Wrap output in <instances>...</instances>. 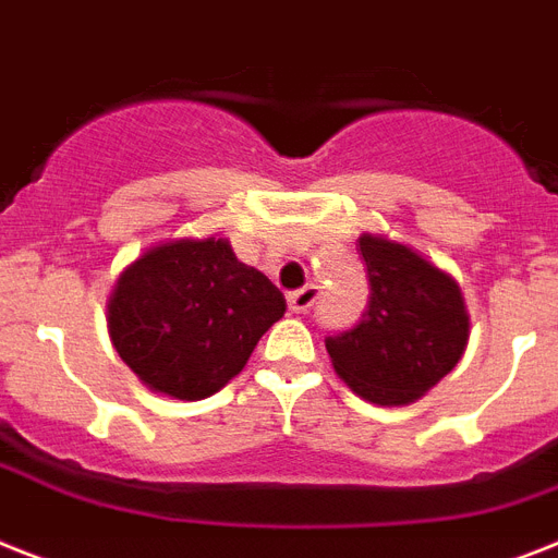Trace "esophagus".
Wrapping results in <instances>:
<instances>
[{
  "instance_id": "obj_1",
  "label": "esophagus",
  "mask_w": 558,
  "mask_h": 558,
  "mask_svg": "<svg viewBox=\"0 0 558 558\" xmlns=\"http://www.w3.org/2000/svg\"><path fill=\"white\" fill-rule=\"evenodd\" d=\"M316 299H319L316 288H313V284H307V288H299V290H293V293H288V307L293 313H307Z\"/></svg>"
}]
</instances>
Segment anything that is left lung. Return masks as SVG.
Masks as SVG:
<instances>
[{
	"instance_id": "8db88e82",
	"label": "left lung",
	"mask_w": 558,
	"mask_h": 558,
	"mask_svg": "<svg viewBox=\"0 0 558 558\" xmlns=\"http://www.w3.org/2000/svg\"><path fill=\"white\" fill-rule=\"evenodd\" d=\"M371 302L325 348L344 385L373 404H411L462 359L471 319L459 284L408 245L362 233Z\"/></svg>"
}]
</instances>
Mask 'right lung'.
<instances>
[{"label": "right lung", "mask_w": 558, "mask_h": 558, "mask_svg": "<svg viewBox=\"0 0 558 558\" xmlns=\"http://www.w3.org/2000/svg\"><path fill=\"white\" fill-rule=\"evenodd\" d=\"M282 316L279 288L214 236L150 247L122 270L108 302L124 365L182 402L222 390Z\"/></svg>", "instance_id": "obj_1"}]
</instances>
